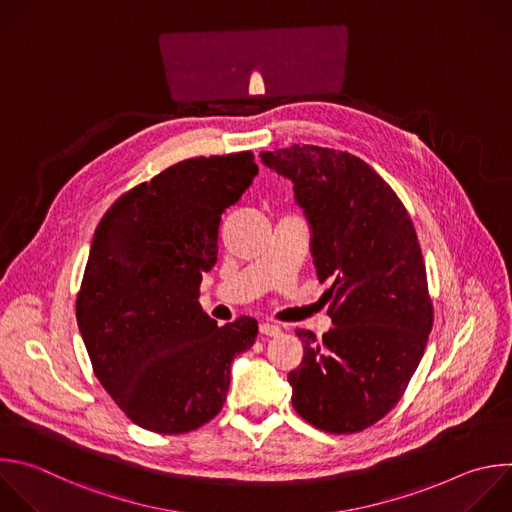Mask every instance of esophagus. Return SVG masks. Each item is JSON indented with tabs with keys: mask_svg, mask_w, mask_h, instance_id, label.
I'll return each instance as SVG.
<instances>
[{
	"mask_svg": "<svg viewBox=\"0 0 512 512\" xmlns=\"http://www.w3.org/2000/svg\"><path fill=\"white\" fill-rule=\"evenodd\" d=\"M259 331H261L263 335H267V337H275V335H279V333H281V327H279L277 323L263 321V323L259 325Z\"/></svg>",
	"mask_w": 512,
	"mask_h": 512,
	"instance_id": "obj_1",
	"label": "esophagus"
}]
</instances>
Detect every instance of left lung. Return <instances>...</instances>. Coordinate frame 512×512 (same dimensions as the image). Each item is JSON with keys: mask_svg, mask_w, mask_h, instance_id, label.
<instances>
[{"mask_svg": "<svg viewBox=\"0 0 512 512\" xmlns=\"http://www.w3.org/2000/svg\"><path fill=\"white\" fill-rule=\"evenodd\" d=\"M293 181L313 239L331 331L297 329L303 362L289 372L293 408L329 434H356L404 396L428 344L434 307L414 223L362 158L313 144L261 152Z\"/></svg>", "mask_w": 512, "mask_h": 512, "instance_id": "obj_1", "label": "left lung"}]
</instances>
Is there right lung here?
Segmentation results:
<instances>
[{"instance_id": "1", "label": "right lung", "mask_w": 512, "mask_h": 512, "mask_svg": "<svg viewBox=\"0 0 512 512\" xmlns=\"http://www.w3.org/2000/svg\"><path fill=\"white\" fill-rule=\"evenodd\" d=\"M257 173L251 150L181 160L124 193L96 227L78 327L98 382L140 428L185 434L213 420L233 358L255 344L253 317L217 325L199 295L221 215Z\"/></svg>"}]
</instances>
